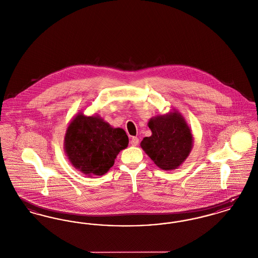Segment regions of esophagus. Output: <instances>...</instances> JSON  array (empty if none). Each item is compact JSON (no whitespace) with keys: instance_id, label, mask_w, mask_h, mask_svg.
Here are the masks:
<instances>
[{"instance_id":"esophagus-1","label":"esophagus","mask_w":258,"mask_h":258,"mask_svg":"<svg viewBox=\"0 0 258 258\" xmlns=\"http://www.w3.org/2000/svg\"><path fill=\"white\" fill-rule=\"evenodd\" d=\"M138 143H139V139H138L137 137H133V138H132V140H131V144H132L133 146H137V145H138Z\"/></svg>"}]
</instances>
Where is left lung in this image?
Here are the masks:
<instances>
[{"mask_svg": "<svg viewBox=\"0 0 258 258\" xmlns=\"http://www.w3.org/2000/svg\"><path fill=\"white\" fill-rule=\"evenodd\" d=\"M152 135L140 143L143 151L162 170H174L183 164L194 147V135L183 115L173 110L148 122Z\"/></svg>", "mask_w": 258, "mask_h": 258, "instance_id": "obj_1", "label": "left lung"}]
</instances>
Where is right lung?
I'll return each instance as SVG.
<instances>
[{
    "label": "right lung",
    "mask_w": 258,
    "mask_h": 258,
    "mask_svg": "<svg viewBox=\"0 0 258 258\" xmlns=\"http://www.w3.org/2000/svg\"><path fill=\"white\" fill-rule=\"evenodd\" d=\"M128 145L121 127H113L99 115L78 113L69 124L64 153L75 169L88 176H101L114 164L118 154Z\"/></svg>",
    "instance_id": "right-lung-1"
}]
</instances>
